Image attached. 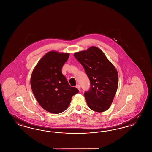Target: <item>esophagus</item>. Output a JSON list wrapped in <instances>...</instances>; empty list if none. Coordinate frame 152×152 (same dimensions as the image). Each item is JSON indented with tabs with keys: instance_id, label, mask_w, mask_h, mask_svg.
<instances>
[{
	"instance_id": "34e87169",
	"label": "esophagus",
	"mask_w": 152,
	"mask_h": 152,
	"mask_svg": "<svg viewBox=\"0 0 152 152\" xmlns=\"http://www.w3.org/2000/svg\"><path fill=\"white\" fill-rule=\"evenodd\" d=\"M76 88H77V89L79 90V91H80V86L79 84L76 86Z\"/></svg>"
}]
</instances>
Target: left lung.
I'll return each mask as SVG.
<instances>
[{"mask_svg": "<svg viewBox=\"0 0 152 152\" xmlns=\"http://www.w3.org/2000/svg\"><path fill=\"white\" fill-rule=\"evenodd\" d=\"M74 56L84 67L91 87L84 96L89 107L96 112L108 109L118 85V74L103 52L95 46L76 53Z\"/></svg>", "mask_w": 152, "mask_h": 152, "instance_id": "1", "label": "left lung"}]
</instances>
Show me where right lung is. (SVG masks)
Returning a JSON list of instances; mask_svg holds the SVG:
<instances>
[{"instance_id": "add662e5", "label": "right lung", "mask_w": 152, "mask_h": 152, "mask_svg": "<svg viewBox=\"0 0 152 152\" xmlns=\"http://www.w3.org/2000/svg\"><path fill=\"white\" fill-rule=\"evenodd\" d=\"M69 56V53L50 51L39 61L31 75V88L37 101L51 113L59 114L67 109L72 97L79 92L61 72Z\"/></svg>"}]
</instances>
